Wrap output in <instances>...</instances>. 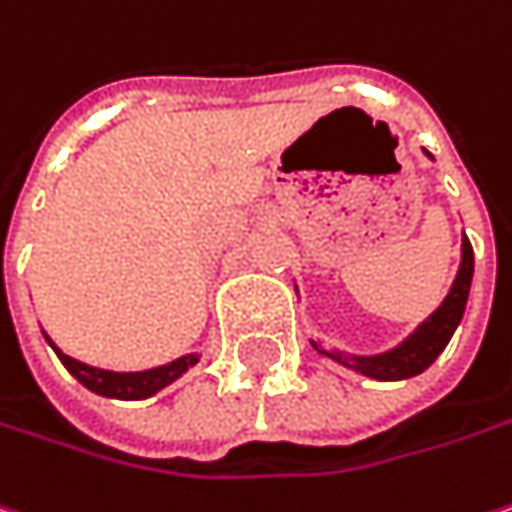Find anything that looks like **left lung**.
I'll return each instance as SVG.
<instances>
[{"label": "left lung", "instance_id": "left-lung-1", "mask_svg": "<svg viewBox=\"0 0 512 512\" xmlns=\"http://www.w3.org/2000/svg\"><path fill=\"white\" fill-rule=\"evenodd\" d=\"M424 154L430 157V151H424ZM470 283H473V246L467 237H461V263H458V275L450 286V292H447V298L441 300V306L433 315L418 323L401 344L392 346L387 352H378V355H352L344 349H326L315 338L309 344L326 358L338 361L341 367L355 369V372L375 378V381H404L412 375H421L444 352V346L450 344L453 332L464 318Z\"/></svg>", "mask_w": 512, "mask_h": 512}]
</instances>
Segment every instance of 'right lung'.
Wrapping results in <instances>:
<instances>
[{
    "instance_id": "obj_1",
    "label": "right lung",
    "mask_w": 512,
    "mask_h": 512,
    "mask_svg": "<svg viewBox=\"0 0 512 512\" xmlns=\"http://www.w3.org/2000/svg\"><path fill=\"white\" fill-rule=\"evenodd\" d=\"M45 341L51 344L56 358L62 361V367L68 369L82 387L97 392L102 398H120V401H143V398H151L160 389H166L168 384H174L183 372H189L200 361L197 352H189V355H180V358L168 361L163 367L140 369V372H114V369H100L91 367V364H82L77 358L65 355L48 335H45Z\"/></svg>"
}]
</instances>
